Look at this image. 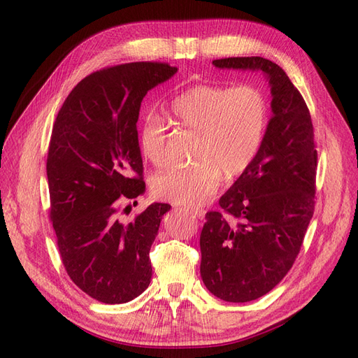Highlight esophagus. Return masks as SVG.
<instances>
[{"instance_id":"34e87169","label":"esophagus","mask_w":358,"mask_h":358,"mask_svg":"<svg viewBox=\"0 0 358 358\" xmlns=\"http://www.w3.org/2000/svg\"><path fill=\"white\" fill-rule=\"evenodd\" d=\"M187 211H189L192 215H194L196 218H203V217H205V211H203L202 208H194V206H189Z\"/></svg>"}]
</instances>
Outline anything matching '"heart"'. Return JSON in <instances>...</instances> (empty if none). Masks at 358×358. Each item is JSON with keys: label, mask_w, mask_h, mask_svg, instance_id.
Here are the masks:
<instances>
[{"label": "heart", "mask_w": 358, "mask_h": 358, "mask_svg": "<svg viewBox=\"0 0 358 358\" xmlns=\"http://www.w3.org/2000/svg\"><path fill=\"white\" fill-rule=\"evenodd\" d=\"M169 113L180 128L196 134L194 162L153 180L159 199L178 205L202 203L217 190L223 174L238 177L255 164L269 123V102L255 85L198 83L171 101ZM168 124L147 114L140 129L143 156L155 166L168 164Z\"/></svg>", "instance_id": "b5f03b06"}]
</instances>
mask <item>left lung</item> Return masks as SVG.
<instances>
[{
    "instance_id": "obj_1",
    "label": "left lung",
    "mask_w": 358,
    "mask_h": 358,
    "mask_svg": "<svg viewBox=\"0 0 358 358\" xmlns=\"http://www.w3.org/2000/svg\"><path fill=\"white\" fill-rule=\"evenodd\" d=\"M220 70L260 71L271 86L266 134L257 159L205 215L201 276L226 302L269 293L292 269L315 205L317 150L306 102L281 66L260 56L224 57Z\"/></svg>"
}]
</instances>
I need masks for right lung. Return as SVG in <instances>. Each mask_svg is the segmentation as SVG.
<instances>
[{
	"mask_svg": "<svg viewBox=\"0 0 358 358\" xmlns=\"http://www.w3.org/2000/svg\"><path fill=\"white\" fill-rule=\"evenodd\" d=\"M177 71L159 62L96 71L71 90L53 124L45 169L57 248L73 282L102 303L131 302L152 280L148 252L171 205L155 202L129 223L119 206L145 192L143 98Z\"/></svg>",
	"mask_w": 358,
	"mask_h": 358,
	"instance_id": "add662e5",
	"label": "right lung"
}]
</instances>
